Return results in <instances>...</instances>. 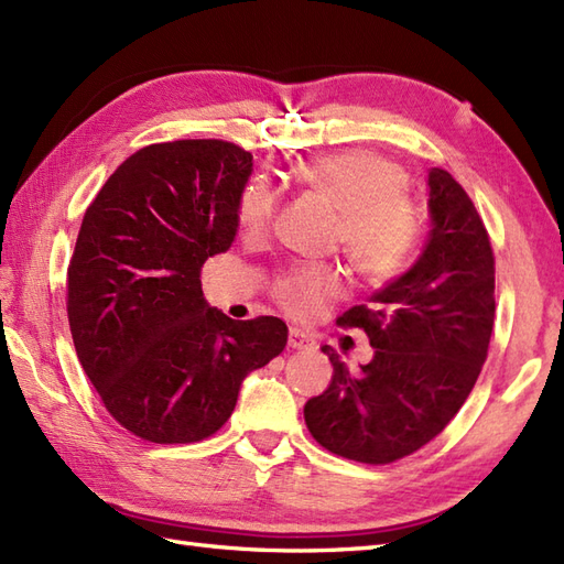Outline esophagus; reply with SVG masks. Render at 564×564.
<instances>
[{
    "instance_id": "1",
    "label": "esophagus",
    "mask_w": 564,
    "mask_h": 564,
    "mask_svg": "<svg viewBox=\"0 0 564 564\" xmlns=\"http://www.w3.org/2000/svg\"><path fill=\"white\" fill-rule=\"evenodd\" d=\"M288 346L295 348V350H310V348H314V341L300 329H291V332H288Z\"/></svg>"
}]
</instances>
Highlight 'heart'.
Masks as SVG:
<instances>
[{"label": "heart", "instance_id": "heart-1", "mask_svg": "<svg viewBox=\"0 0 564 564\" xmlns=\"http://www.w3.org/2000/svg\"><path fill=\"white\" fill-rule=\"evenodd\" d=\"M295 177L338 212L336 238L365 281L382 285L409 269L421 245V214L405 194V175L394 161L370 151H341L300 163ZM276 208L271 187L261 182L247 185L238 199V226L245 238H267ZM344 291L341 271L312 264L281 276L273 297L288 314L310 319Z\"/></svg>", "mask_w": 564, "mask_h": 564}]
</instances>
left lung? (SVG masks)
<instances>
[{"mask_svg": "<svg viewBox=\"0 0 564 564\" xmlns=\"http://www.w3.org/2000/svg\"><path fill=\"white\" fill-rule=\"evenodd\" d=\"M432 230L423 254L336 324L362 329L375 358L358 375L329 346L324 394L305 423L324 449L360 464H391L449 425L488 358L495 324V257L474 202L447 170L432 167Z\"/></svg>", "mask_w": 564, "mask_h": 564, "instance_id": "left-lung-1", "label": "left lung"}]
</instances>
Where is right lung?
Listing matches in <instances>:
<instances>
[{"label": "right lung", "instance_id": "add662e5", "mask_svg": "<svg viewBox=\"0 0 564 564\" xmlns=\"http://www.w3.org/2000/svg\"><path fill=\"white\" fill-rule=\"evenodd\" d=\"M252 153L220 139L151 143L86 208L67 269L78 362L132 435L189 444L226 425L242 379L285 348L279 317L208 307L202 267L238 232Z\"/></svg>", "mask_w": 564, "mask_h": 564}]
</instances>
